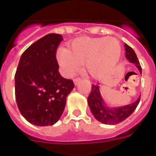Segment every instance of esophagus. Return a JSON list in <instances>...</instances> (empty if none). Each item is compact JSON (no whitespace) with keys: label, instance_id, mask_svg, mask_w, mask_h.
<instances>
[{"label":"esophagus","instance_id":"esophagus-1","mask_svg":"<svg viewBox=\"0 0 156 156\" xmlns=\"http://www.w3.org/2000/svg\"><path fill=\"white\" fill-rule=\"evenodd\" d=\"M80 80H81L80 77H76V78H75V79L73 80V82H74V83H75V84H76L77 83L79 82V81H80Z\"/></svg>","mask_w":156,"mask_h":156}]
</instances>
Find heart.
<instances>
[{
	"label": "heart",
	"mask_w": 156,
	"mask_h": 156,
	"mask_svg": "<svg viewBox=\"0 0 156 156\" xmlns=\"http://www.w3.org/2000/svg\"><path fill=\"white\" fill-rule=\"evenodd\" d=\"M121 55V45L114 37H80L69 45V49L59 48L56 53L63 74L71 76L80 64L94 79L108 75L117 64Z\"/></svg>",
	"instance_id": "1"
}]
</instances>
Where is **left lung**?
Returning <instances> with one entry per match:
<instances>
[{
    "instance_id": "obj_1",
    "label": "left lung",
    "mask_w": 156,
    "mask_h": 156,
    "mask_svg": "<svg viewBox=\"0 0 156 156\" xmlns=\"http://www.w3.org/2000/svg\"><path fill=\"white\" fill-rule=\"evenodd\" d=\"M126 58L130 62L134 63L141 73V66L133 48L124 44ZM140 97L135 102L119 108H109L105 105L97 84L91 86V90L87 98V102L95 119L104 124L115 125L122 122L133 112L140 102Z\"/></svg>"
}]
</instances>
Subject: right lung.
<instances>
[{
  "mask_svg": "<svg viewBox=\"0 0 156 156\" xmlns=\"http://www.w3.org/2000/svg\"><path fill=\"white\" fill-rule=\"evenodd\" d=\"M62 41L60 34L43 37L23 52L16 69L18 108L32 124L45 126L57 122L74 87L73 81L58 72L56 51Z\"/></svg>",
  "mask_w": 156,
  "mask_h": 156,
  "instance_id": "obj_1",
  "label": "right lung"
}]
</instances>
